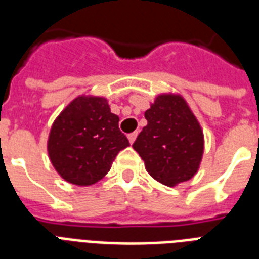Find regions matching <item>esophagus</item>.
<instances>
[{
  "label": "esophagus",
  "instance_id": "obj_1",
  "mask_svg": "<svg viewBox=\"0 0 259 259\" xmlns=\"http://www.w3.org/2000/svg\"><path fill=\"white\" fill-rule=\"evenodd\" d=\"M137 136H138L137 132H134V133H130L129 136H127V138H129L130 144H133V142L136 141V138H137Z\"/></svg>",
  "mask_w": 259,
  "mask_h": 259
}]
</instances>
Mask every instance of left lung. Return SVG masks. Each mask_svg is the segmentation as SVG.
<instances>
[{"mask_svg": "<svg viewBox=\"0 0 259 259\" xmlns=\"http://www.w3.org/2000/svg\"><path fill=\"white\" fill-rule=\"evenodd\" d=\"M148 125L133 148L154 180L175 187L195 176L204 152L200 123L177 94H160L145 111Z\"/></svg>", "mask_w": 259, "mask_h": 259, "instance_id": "1", "label": "left lung"}]
</instances>
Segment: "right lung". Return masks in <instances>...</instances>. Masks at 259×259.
<instances>
[{"instance_id": "1", "label": "right lung", "mask_w": 259, "mask_h": 259, "mask_svg": "<svg viewBox=\"0 0 259 259\" xmlns=\"http://www.w3.org/2000/svg\"><path fill=\"white\" fill-rule=\"evenodd\" d=\"M118 122L106 98H75L55 119L48 137V156L56 172L84 187L105 177L117 154L130 145Z\"/></svg>"}]
</instances>
